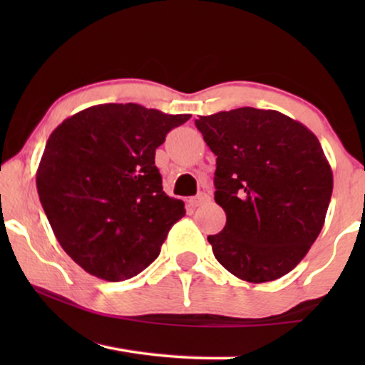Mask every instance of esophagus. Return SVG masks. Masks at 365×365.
Instances as JSON below:
<instances>
[{"label":"esophagus","mask_w":365,"mask_h":365,"mask_svg":"<svg viewBox=\"0 0 365 365\" xmlns=\"http://www.w3.org/2000/svg\"><path fill=\"white\" fill-rule=\"evenodd\" d=\"M209 201V196L206 192H199L197 196H194V197H189L187 199V204L191 207H197V206H202V204H206Z\"/></svg>","instance_id":"obj_1"}]
</instances>
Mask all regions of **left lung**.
I'll return each mask as SVG.
<instances>
[{
    "instance_id": "1",
    "label": "left lung",
    "mask_w": 365,
    "mask_h": 365,
    "mask_svg": "<svg viewBox=\"0 0 365 365\" xmlns=\"http://www.w3.org/2000/svg\"><path fill=\"white\" fill-rule=\"evenodd\" d=\"M216 154L214 199L226 226L207 236L219 262L247 282L291 272L316 241L332 169L311 129L274 109L237 108L196 119Z\"/></svg>"
}]
</instances>
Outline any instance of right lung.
Returning <instances> with one entry per match:
<instances>
[{
    "label": "right lung",
    "mask_w": 365,
    "mask_h": 365,
    "mask_svg": "<svg viewBox=\"0 0 365 365\" xmlns=\"http://www.w3.org/2000/svg\"><path fill=\"white\" fill-rule=\"evenodd\" d=\"M191 114L98 104L59 124L36 173L39 201L64 252L109 282L144 271L186 214L163 191L156 149Z\"/></svg>",
    "instance_id": "add662e5"
}]
</instances>
